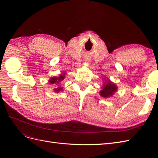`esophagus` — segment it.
Segmentation results:
<instances>
[{
  "label": "esophagus",
  "instance_id": "esophagus-1",
  "mask_svg": "<svg viewBox=\"0 0 158 158\" xmlns=\"http://www.w3.org/2000/svg\"><path fill=\"white\" fill-rule=\"evenodd\" d=\"M86 61H87V60H86Z\"/></svg>",
  "mask_w": 158,
  "mask_h": 158
}]
</instances>
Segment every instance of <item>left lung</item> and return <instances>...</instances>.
<instances>
[{"mask_svg":"<svg viewBox=\"0 0 158 158\" xmlns=\"http://www.w3.org/2000/svg\"><path fill=\"white\" fill-rule=\"evenodd\" d=\"M103 82V86L99 91V95L104 98L112 97L117 91L118 87L117 85L107 78H105Z\"/></svg>","mask_w":158,"mask_h":158,"instance_id":"left-lung-1","label":"left lung"}]
</instances>
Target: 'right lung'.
Listing matches in <instances>:
<instances>
[{"instance_id":"right-lung-1","label":"right lung","mask_w":158,"mask_h":158,"mask_svg":"<svg viewBox=\"0 0 158 158\" xmlns=\"http://www.w3.org/2000/svg\"><path fill=\"white\" fill-rule=\"evenodd\" d=\"M66 73H64L63 74H60L58 76H54L52 77L49 80V83L51 84H54V85H56L55 88L53 89L54 92L59 93L60 92H63L64 89L63 88L60 86V84L62 82H63V80L66 78Z\"/></svg>"}]
</instances>
